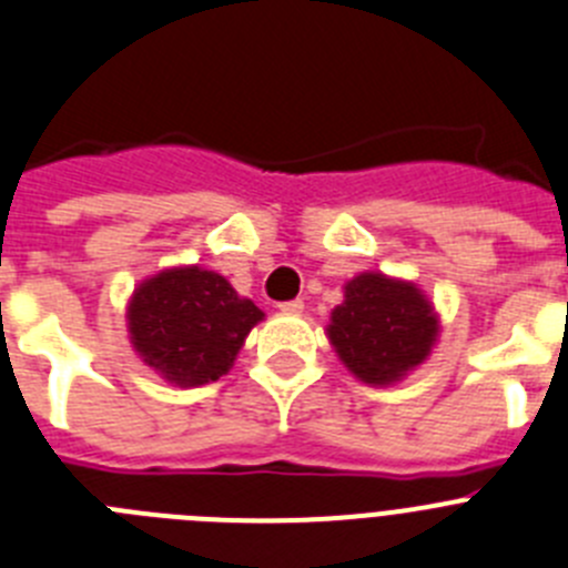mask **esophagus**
<instances>
[{
    "mask_svg": "<svg viewBox=\"0 0 568 568\" xmlns=\"http://www.w3.org/2000/svg\"><path fill=\"white\" fill-rule=\"evenodd\" d=\"M281 313H287V315H298L304 313V301L301 298H293V301H284V304H278Z\"/></svg>",
    "mask_w": 568,
    "mask_h": 568,
    "instance_id": "34e87169",
    "label": "esophagus"
}]
</instances>
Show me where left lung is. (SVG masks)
I'll use <instances>...</instances> for the list:
<instances>
[{"label":"left lung","mask_w":568,"mask_h":568,"mask_svg":"<svg viewBox=\"0 0 568 568\" xmlns=\"http://www.w3.org/2000/svg\"><path fill=\"white\" fill-rule=\"evenodd\" d=\"M329 344L355 378L386 386L424 364L438 338V315L415 284L361 273L346 281L329 315Z\"/></svg>","instance_id":"1"}]
</instances>
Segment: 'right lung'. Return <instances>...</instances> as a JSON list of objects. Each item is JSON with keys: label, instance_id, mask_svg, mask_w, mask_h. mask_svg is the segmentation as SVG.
I'll return each mask as SVG.
<instances>
[{"label": "right lung", "instance_id": "right-lung-1", "mask_svg": "<svg viewBox=\"0 0 568 568\" xmlns=\"http://www.w3.org/2000/svg\"><path fill=\"white\" fill-rule=\"evenodd\" d=\"M264 318L224 275L173 267L139 284L128 307L130 344L155 373L179 386L227 375L250 329Z\"/></svg>", "mask_w": 568, "mask_h": 568}]
</instances>
